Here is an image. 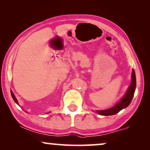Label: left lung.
<instances>
[{
    "label": "left lung",
    "instance_id": "8db88e82",
    "mask_svg": "<svg viewBox=\"0 0 150 150\" xmlns=\"http://www.w3.org/2000/svg\"><path fill=\"white\" fill-rule=\"evenodd\" d=\"M135 89H136V76H135L134 69H132V83H131V85L128 88V91L125 94L124 98L120 100V102L116 104L113 107L107 110H96V112L99 115H112L117 114L121 110H122L124 108H126L130 104L133 96H134Z\"/></svg>",
    "mask_w": 150,
    "mask_h": 150
}]
</instances>
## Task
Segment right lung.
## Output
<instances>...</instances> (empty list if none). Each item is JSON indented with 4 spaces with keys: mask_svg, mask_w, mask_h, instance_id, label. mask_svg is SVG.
<instances>
[{
    "mask_svg": "<svg viewBox=\"0 0 150 150\" xmlns=\"http://www.w3.org/2000/svg\"><path fill=\"white\" fill-rule=\"evenodd\" d=\"M11 94L12 98H13V100H14V102H15L16 104H18V101H17V100H16V97H15V96H14V94L13 93V92L11 91Z\"/></svg>",
    "mask_w": 150,
    "mask_h": 150,
    "instance_id": "right-lung-1",
    "label": "right lung"
}]
</instances>
